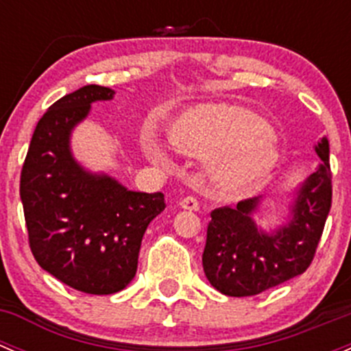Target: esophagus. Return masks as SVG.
Returning <instances> with one entry per match:
<instances>
[{"label": "esophagus", "instance_id": "1", "mask_svg": "<svg viewBox=\"0 0 351 351\" xmlns=\"http://www.w3.org/2000/svg\"><path fill=\"white\" fill-rule=\"evenodd\" d=\"M180 205H182V208H186V210H198V208H200V204H198L195 197L182 198V200H180Z\"/></svg>", "mask_w": 351, "mask_h": 351}]
</instances>
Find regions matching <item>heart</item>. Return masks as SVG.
<instances>
[{
	"mask_svg": "<svg viewBox=\"0 0 351 351\" xmlns=\"http://www.w3.org/2000/svg\"><path fill=\"white\" fill-rule=\"evenodd\" d=\"M168 141L178 153L208 158L212 176L228 190H244L263 182L278 161V147L267 125L241 107L197 105L169 122ZM154 159L161 153L147 146Z\"/></svg>",
	"mask_w": 351,
	"mask_h": 351,
	"instance_id": "b5f03b06",
	"label": "heart"
}]
</instances>
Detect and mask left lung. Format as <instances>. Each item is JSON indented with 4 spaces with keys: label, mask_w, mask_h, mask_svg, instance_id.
<instances>
[{
    "label": "left lung",
    "mask_w": 351,
    "mask_h": 351,
    "mask_svg": "<svg viewBox=\"0 0 351 351\" xmlns=\"http://www.w3.org/2000/svg\"><path fill=\"white\" fill-rule=\"evenodd\" d=\"M321 165L297 189L290 219L275 231L258 228L253 214L261 197L210 212L202 265L214 289L229 297L256 295L309 268L331 208V168L326 137L316 144Z\"/></svg>",
    "instance_id": "8db88e82"
}]
</instances>
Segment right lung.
Listing matches in <instances>:
<instances>
[{"instance_id": "add662e5", "label": "right lung", "mask_w": 351, "mask_h": 351, "mask_svg": "<svg viewBox=\"0 0 351 351\" xmlns=\"http://www.w3.org/2000/svg\"><path fill=\"white\" fill-rule=\"evenodd\" d=\"M115 91L88 84L52 104L38 120L20 176L28 243L45 271L84 293L125 289L137 271L147 226L165 195L132 192L108 175L84 169L71 153V132L93 101Z\"/></svg>"}]
</instances>
